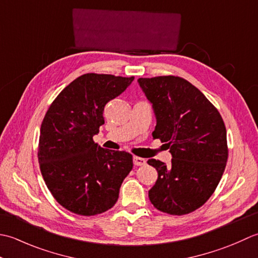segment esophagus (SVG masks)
<instances>
[{"label": "esophagus", "mask_w": 258, "mask_h": 258, "mask_svg": "<svg viewBox=\"0 0 258 258\" xmlns=\"http://www.w3.org/2000/svg\"><path fill=\"white\" fill-rule=\"evenodd\" d=\"M135 166H144L146 165V159L140 158V157H134Z\"/></svg>", "instance_id": "obj_1"}]
</instances>
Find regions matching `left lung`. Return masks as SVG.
<instances>
[{"label": "left lung", "instance_id": "8db88e82", "mask_svg": "<svg viewBox=\"0 0 258 258\" xmlns=\"http://www.w3.org/2000/svg\"><path fill=\"white\" fill-rule=\"evenodd\" d=\"M152 104L157 124L152 137L166 143L171 164L149 159L158 178L148 195L151 204L170 215H186L213 195L228 158L222 115L190 82L179 77L138 79Z\"/></svg>", "mask_w": 258, "mask_h": 258}]
</instances>
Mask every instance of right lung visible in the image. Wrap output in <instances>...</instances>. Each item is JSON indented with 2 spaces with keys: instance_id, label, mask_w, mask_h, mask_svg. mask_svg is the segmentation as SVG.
<instances>
[{
  "instance_id": "right-lung-1",
  "label": "right lung",
  "mask_w": 258,
  "mask_h": 258,
  "mask_svg": "<svg viewBox=\"0 0 258 258\" xmlns=\"http://www.w3.org/2000/svg\"><path fill=\"white\" fill-rule=\"evenodd\" d=\"M134 77L87 73L59 93L40 129L38 158L52 196L70 212L93 216L113 207L133 155L104 149L93 141L104 123L103 110Z\"/></svg>"
}]
</instances>
